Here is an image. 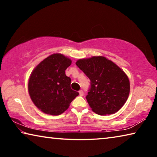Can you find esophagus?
Returning a JSON list of instances; mask_svg holds the SVG:
<instances>
[{"label": "esophagus", "instance_id": "esophagus-1", "mask_svg": "<svg viewBox=\"0 0 157 157\" xmlns=\"http://www.w3.org/2000/svg\"><path fill=\"white\" fill-rule=\"evenodd\" d=\"M79 95H80V96H83V95H84L83 91H82V90H80V91H79Z\"/></svg>", "mask_w": 157, "mask_h": 157}]
</instances>
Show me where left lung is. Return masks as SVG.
<instances>
[{"mask_svg":"<svg viewBox=\"0 0 157 157\" xmlns=\"http://www.w3.org/2000/svg\"><path fill=\"white\" fill-rule=\"evenodd\" d=\"M75 63L91 80V88L86 98L92 111L106 116L120 110L130 91L126 73L103 56L79 59Z\"/></svg>","mask_w":157,"mask_h":157,"instance_id":"1","label":"left lung"}]
</instances>
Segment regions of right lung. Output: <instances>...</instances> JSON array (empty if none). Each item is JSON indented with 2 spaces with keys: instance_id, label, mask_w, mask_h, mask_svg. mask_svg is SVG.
Returning a JSON list of instances; mask_svg holds the SVG:
<instances>
[{
  "instance_id": "obj_1",
  "label": "right lung",
  "mask_w": 157,
  "mask_h": 157,
  "mask_svg": "<svg viewBox=\"0 0 157 157\" xmlns=\"http://www.w3.org/2000/svg\"><path fill=\"white\" fill-rule=\"evenodd\" d=\"M71 63L68 57L55 53L41 61L32 71L28 84L29 95L42 112L60 115L79 95L71 89V79L65 73Z\"/></svg>"
}]
</instances>
